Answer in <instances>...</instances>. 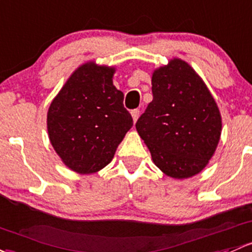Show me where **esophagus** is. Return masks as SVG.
Returning <instances> with one entry per match:
<instances>
[{
	"label": "esophagus",
	"instance_id": "1",
	"mask_svg": "<svg viewBox=\"0 0 252 252\" xmlns=\"http://www.w3.org/2000/svg\"><path fill=\"white\" fill-rule=\"evenodd\" d=\"M139 116H140V110H139V108H135V110L131 111V117H133L134 122L137 121Z\"/></svg>",
	"mask_w": 252,
	"mask_h": 252
}]
</instances>
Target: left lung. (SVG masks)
<instances>
[{
    "instance_id": "obj_1",
    "label": "left lung",
    "mask_w": 252,
    "mask_h": 252,
    "mask_svg": "<svg viewBox=\"0 0 252 252\" xmlns=\"http://www.w3.org/2000/svg\"><path fill=\"white\" fill-rule=\"evenodd\" d=\"M152 94L136 130L153 161L174 179L198 174L213 157L221 135V115L213 95L180 59L153 72Z\"/></svg>"
}]
</instances>
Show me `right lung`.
Returning a JSON list of instances; mask_svg holds the SVG:
<instances>
[{"instance_id": "right-lung-1", "label": "right lung", "mask_w": 252, "mask_h": 252, "mask_svg": "<svg viewBox=\"0 0 252 252\" xmlns=\"http://www.w3.org/2000/svg\"><path fill=\"white\" fill-rule=\"evenodd\" d=\"M115 68L84 63L50 104L49 140L65 165L79 174L96 173L112 160L133 126L124 95L112 82Z\"/></svg>"}]
</instances>
